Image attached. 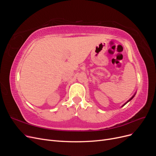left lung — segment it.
I'll return each mask as SVG.
<instances>
[{
  "instance_id": "obj_1",
  "label": "left lung",
  "mask_w": 156,
  "mask_h": 156,
  "mask_svg": "<svg viewBox=\"0 0 156 156\" xmlns=\"http://www.w3.org/2000/svg\"><path fill=\"white\" fill-rule=\"evenodd\" d=\"M135 94H136V93H135V94H134V95H133V96H132V97H131V98H130V99H129V100H127V101H126V103H124V105H122V107H123V106H124V105H126V103H128V102H129V101H131V100H132V99H133V98H134V96H135Z\"/></svg>"
}]
</instances>
